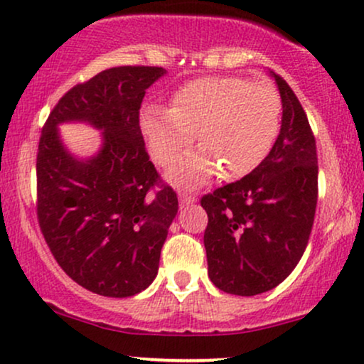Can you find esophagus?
Instances as JSON below:
<instances>
[{
  "instance_id": "obj_1",
  "label": "esophagus",
  "mask_w": 364,
  "mask_h": 364,
  "mask_svg": "<svg viewBox=\"0 0 364 364\" xmlns=\"http://www.w3.org/2000/svg\"><path fill=\"white\" fill-rule=\"evenodd\" d=\"M178 200H181V205L194 204L196 203V197L191 196L189 192H181V194H178Z\"/></svg>"
}]
</instances>
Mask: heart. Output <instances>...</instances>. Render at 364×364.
<instances>
[{
  "mask_svg": "<svg viewBox=\"0 0 364 364\" xmlns=\"http://www.w3.org/2000/svg\"><path fill=\"white\" fill-rule=\"evenodd\" d=\"M278 127V92L240 75L191 80L175 91L172 107L150 105L140 116L143 138L160 165L172 164L199 132L203 146L172 168L182 182H200L219 168L231 178L251 173L267 159Z\"/></svg>",
  "mask_w": 364,
  "mask_h": 364,
  "instance_id": "obj_1",
  "label": "heart"
}]
</instances>
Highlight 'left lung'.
I'll list each match as a JSON object with an SVG mask.
<instances>
[{
	"label": "left lung",
	"instance_id": "1",
	"mask_svg": "<svg viewBox=\"0 0 364 364\" xmlns=\"http://www.w3.org/2000/svg\"><path fill=\"white\" fill-rule=\"evenodd\" d=\"M282 128L253 172L205 194L204 246L210 282L251 297L275 289L302 258L317 205V150L307 114L284 77Z\"/></svg>",
	"mask_w": 364,
	"mask_h": 364
}]
</instances>
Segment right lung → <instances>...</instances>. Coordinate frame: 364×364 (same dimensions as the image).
Masks as SVG:
<instances>
[{
	"label": "right lung",
	"mask_w": 364,
	"mask_h": 364,
	"mask_svg": "<svg viewBox=\"0 0 364 364\" xmlns=\"http://www.w3.org/2000/svg\"><path fill=\"white\" fill-rule=\"evenodd\" d=\"M165 70L123 65L75 84L45 121L37 154V218L53 258L75 284L105 297L140 294L159 273L178 210L177 194L150 161L140 129L145 91ZM103 129L89 161L70 156L56 124Z\"/></svg>",
	"instance_id": "obj_1"
}]
</instances>
